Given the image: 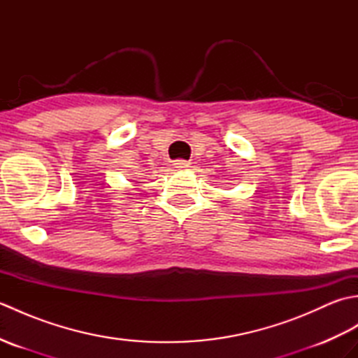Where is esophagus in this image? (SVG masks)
Wrapping results in <instances>:
<instances>
[{"instance_id":"obj_1","label":"esophagus","mask_w":358,"mask_h":358,"mask_svg":"<svg viewBox=\"0 0 358 358\" xmlns=\"http://www.w3.org/2000/svg\"><path fill=\"white\" fill-rule=\"evenodd\" d=\"M173 167H177V169H187V167H191V163L186 162V159H177L173 163Z\"/></svg>"}]
</instances>
